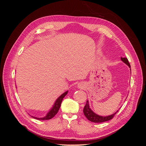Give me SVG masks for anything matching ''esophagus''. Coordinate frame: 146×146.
I'll use <instances>...</instances> for the list:
<instances>
[{
  "mask_svg": "<svg viewBox=\"0 0 146 146\" xmlns=\"http://www.w3.org/2000/svg\"><path fill=\"white\" fill-rule=\"evenodd\" d=\"M79 86H80H80H81V85H79Z\"/></svg>",
  "mask_w": 146,
  "mask_h": 146,
  "instance_id": "34e87169",
  "label": "esophagus"
}]
</instances>
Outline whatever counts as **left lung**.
<instances>
[{
    "label": "left lung",
    "instance_id": "8db88e82",
    "mask_svg": "<svg viewBox=\"0 0 146 146\" xmlns=\"http://www.w3.org/2000/svg\"><path fill=\"white\" fill-rule=\"evenodd\" d=\"M121 58L123 63H125L126 64H127L130 68V64L127 58H125V57H124V58H122V57H121ZM117 112L114 113L113 114H111V115L108 116H106V117L99 116V115H98V114H95L90 108L89 102H88V100L86 101V104L85 106V107H84V108H83V113H84V114H85L86 117L89 121H90L92 122H95V123H100V122H106V121L111 120V119H112L114 117V116H115V114L117 113Z\"/></svg>",
    "mask_w": 146,
    "mask_h": 146
}]
</instances>
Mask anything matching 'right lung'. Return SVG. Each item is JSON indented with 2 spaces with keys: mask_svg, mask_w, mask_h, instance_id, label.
<instances>
[{
  "mask_svg": "<svg viewBox=\"0 0 146 146\" xmlns=\"http://www.w3.org/2000/svg\"><path fill=\"white\" fill-rule=\"evenodd\" d=\"M67 94H68V91H66V92H64V93H63V94H61L59 97V98L57 99V100H56L55 103V104L54 105V107H53V108L51 109L50 111L47 113V114L45 117H41V118L35 117H33L36 119H38V120H48V119H50L52 117H54L56 115V113H58V110H59V109L60 108L61 102H62L63 98H64L65 96Z\"/></svg>",
  "mask_w": 146,
  "mask_h": 146,
  "instance_id": "1",
  "label": "right lung"
}]
</instances>
